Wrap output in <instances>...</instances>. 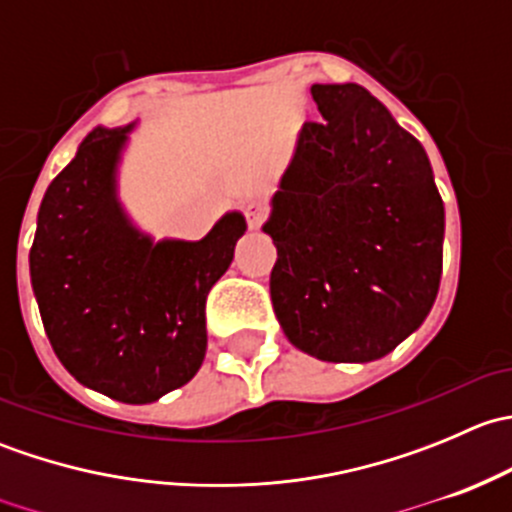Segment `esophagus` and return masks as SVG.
<instances>
[{
	"label": "esophagus",
	"instance_id": "esophagus-1",
	"mask_svg": "<svg viewBox=\"0 0 512 512\" xmlns=\"http://www.w3.org/2000/svg\"><path fill=\"white\" fill-rule=\"evenodd\" d=\"M267 218V205L265 203H250L245 208V220L250 230H257L262 225V220Z\"/></svg>",
	"mask_w": 512,
	"mask_h": 512
}]
</instances>
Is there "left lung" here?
Returning a JSON list of instances; mask_svg holds the SVG:
<instances>
[{"instance_id": "obj_1", "label": "left lung", "mask_w": 512, "mask_h": 512, "mask_svg": "<svg viewBox=\"0 0 512 512\" xmlns=\"http://www.w3.org/2000/svg\"><path fill=\"white\" fill-rule=\"evenodd\" d=\"M265 225L272 307L322 361H374L421 327L443 267V200L426 151L364 86L314 84Z\"/></svg>"}]
</instances>
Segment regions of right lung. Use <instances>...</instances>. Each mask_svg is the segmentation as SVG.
<instances>
[{"label": "right lung", "instance_id": "add662e5", "mask_svg": "<svg viewBox=\"0 0 512 512\" xmlns=\"http://www.w3.org/2000/svg\"><path fill=\"white\" fill-rule=\"evenodd\" d=\"M128 131L96 128L51 180L29 272L66 371L123 404H151L203 364L205 299L230 267L245 218L225 215L200 242L153 245L128 223L113 188Z\"/></svg>", "mask_w": 512, "mask_h": 512}]
</instances>
